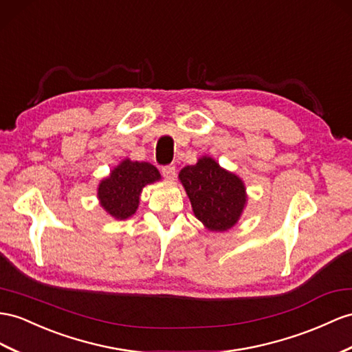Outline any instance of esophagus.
Segmentation results:
<instances>
[{
  "instance_id": "esophagus-1",
  "label": "esophagus",
  "mask_w": 352,
  "mask_h": 352,
  "mask_svg": "<svg viewBox=\"0 0 352 352\" xmlns=\"http://www.w3.org/2000/svg\"><path fill=\"white\" fill-rule=\"evenodd\" d=\"M162 175H164L166 179H174L175 178V166L174 165H165L162 166Z\"/></svg>"
}]
</instances>
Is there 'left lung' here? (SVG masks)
<instances>
[{
	"label": "left lung",
	"mask_w": 352,
	"mask_h": 352,
	"mask_svg": "<svg viewBox=\"0 0 352 352\" xmlns=\"http://www.w3.org/2000/svg\"><path fill=\"white\" fill-rule=\"evenodd\" d=\"M178 177L197 220L210 230H228L238 221L247 196L235 174L220 168L211 157H202L196 165L183 168Z\"/></svg>",
	"instance_id": "8db88e82"
}]
</instances>
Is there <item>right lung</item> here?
<instances>
[{"label":"right lung","mask_w":352,"mask_h":352,"mask_svg":"<svg viewBox=\"0 0 352 352\" xmlns=\"http://www.w3.org/2000/svg\"><path fill=\"white\" fill-rule=\"evenodd\" d=\"M159 178V170L153 165L126 159L99 184V201L114 219L124 220L137 211L142 187Z\"/></svg>","instance_id":"obj_1"}]
</instances>
